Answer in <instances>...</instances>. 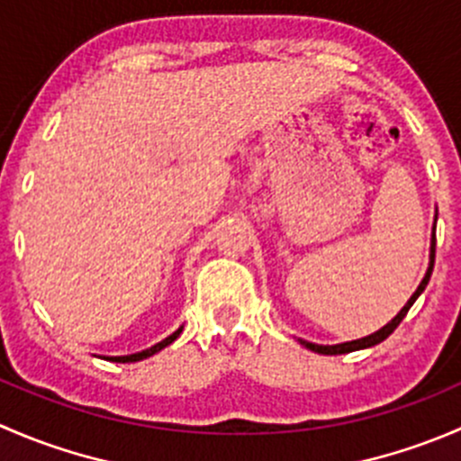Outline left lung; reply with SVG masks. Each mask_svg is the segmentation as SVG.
Returning a JSON list of instances; mask_svg holds the SVG:
<instances>
[{"label": "left lung", "instance_id": "1", "mask_svg": "<svg viewBox=\"0 0 461 461\" xmlns=\"http://www.w3.org/2000/svg\"><path fill=\"white\" fill-rule=\"evenodd\" d=\"M432 265H435V231H432V245H430V265H429V272H426L424 281L420 283V287L415 290V294L411 296V301H408L406 305L402 308V312L397 314L393 321H390L388 325H384V328L379 330V332L370 334V337H364V339H357V341H348V343H339V346H317V343H308L303 341L305 348H310L312 352H319V355H346V352H355V350H364V348H373L376 343H381L384 339H388L390 334L394 332V328H397L399 323H402L403 317L408 314V310L412 308V303L417 301V296L421 294V292L426 290V285H429L430 281V274H432Z\"/></svg>", "mask_w": 461, "mask_h": 461}]
</instances>
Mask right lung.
Here are the masks:
<instances>
[{"instance_id": "obj_1", "label": "right lung", "mask_w": 461, "mask_h": 461, "mask_svg": "<svg viewBox=\"0 0 461 461\" xmlns=\"http://www.w3.org/2000/svg\"><path fill=\"white\" fill-rule=\"evenodd\" d=\"M180 332H183V330H176V332L171 334V337L162 339L160 343H156V346H151V348H149V350H142V352H138V355H127V357H109V361H118V364H129V361H142V359H147V357L156 355V352H160L162 348H167V346H169V343H174L176 339H178V334H180Z\"/></svg>"}]
</instances>
